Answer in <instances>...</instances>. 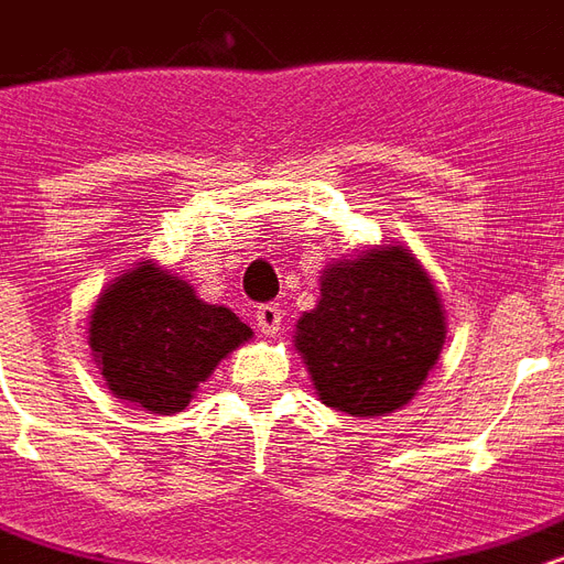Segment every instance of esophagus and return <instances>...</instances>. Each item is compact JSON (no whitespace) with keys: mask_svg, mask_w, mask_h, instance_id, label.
Masks as SVG:
<instances>
[{"mask_svg":"<svg viewBox=\"0 0 564 564\" xmlns=\"http://www.w3.org/2000/svg\"><path fill=\"white\" fill-rule=\"evenodd\" d=\"M257 328H260L262 335H278V328H281V307L278 304H260L257 307Z\"/></svg>","mask_w":564,"mask_h":564,"instance_id":"esophagus-1","label":"esophagus"}]
</instances>
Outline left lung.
Instances as JSON below:
<instances>
[{
    "instance_id": "1",
    "label": "left lung",
    "mask_w": 564,
    "mask_h": 564,
    "mask_svg": "<svg viewBox=\"0 0 564 564\" xmlns=\"http://www.w3.org/2000/svg\"><path fill=\"white\" fill-rule=\"evenodd\" d=\"M442 344L440 293L403 245L325 265L319 302L295 323V349L319 400L358 419L406 406Z\"/></svg>"
}]
</instances>
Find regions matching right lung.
<instances>
[{"label":"right lung","mask_w":564,"mask_h":564,"mask_svg":"<svg viewBox=\"0 0 564 564\" xmlns=\"http://www.w3.org/2000/svg\"><path fill=\"white\" fill-rule=\"evenodd\" d=\"M250 335L229 307L206 304L149 260L107 283L89 316L91 356L107 388L158 415L185 410L220 358Z\"/></svg>","instance_id":"add662e5"}]
</instances>
